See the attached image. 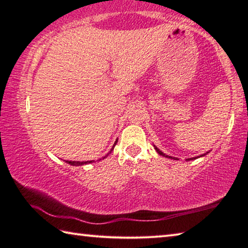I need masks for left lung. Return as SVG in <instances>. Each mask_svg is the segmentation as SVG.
<instances>
[{
	"mask_svg": "<svg viewBox=\"0 0 248 248\" xmlns=\"http://www.w3.org/2000/svg\"><path fill=\"white\" fill-rule=\"evenodd\" d=\"M154 149H155V151H156V152L159 154V155H162V156H164V157H167V158H171V159H178L177 157H173V156H170V155H166L165 153H163L161 150L159 149H157L156 146L154 145ZM209 152H207V153H204V154H201V155H199V156H196V157H191V158H186V161H192V159H196V158H198V157H201V156H204V155H207Z\"/></svg>",
	"mask_w": 248,
	"mask_h": 248,
	"instance_id": "obj_1",
	"label": "left lung"
}]
</instances>
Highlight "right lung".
Listing matches in <instances>:
<instances>
[{"label": "right lung", "mask_w": 248, "mask_h": 248, "mask_svg": "<svg viewBox=\"0 0 248 248\" xmlns=\"http://www.w3.org/2000/svg\"><path fill=\"white\" fill-rule=\"evenodd\" d=\"M117 141H118V140H116V142H115V143H114V145H112L111 150L109 151L108 154H107V155H105V156H104L103 158H106V157L108 156V155L111 153V151L114 150L115 145H116V143H117ZM92 162H94V161H85V162H78V161H66V163H69L70 165H73V166H81V165H84V164H90V163H92Z\"/></svg>", "instance_id": "1"}]
</instances>
